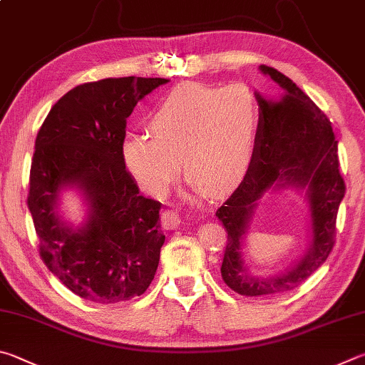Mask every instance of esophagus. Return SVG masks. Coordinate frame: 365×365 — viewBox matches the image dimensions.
<instances>
[{"label":"esophagus","instance_id":"1","mask_svg":"<svg viewBox=\"0 0 365 365\" xmlns=\"http://www.w3.org/2000/svg\"><path fill=\"white\" fill-rule=\"evenodd\" d=\"M179 225H181V216L176 212V210H166L162 215V226L165 229H176Z\"/></svg>","mask_w":365,"mask_h":365}]
</instances>
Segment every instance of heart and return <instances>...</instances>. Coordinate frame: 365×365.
<instances>
[{
    "label": "heart",
    "instance_id": "obj_1",
    "mask_svg": "<svg viewBox=\"0 0 365 365\" xmlns=\"http://www.w3.org/2000/svg\"><path fill=\"white\" fill-rule=\"evenodd\" d=\"M150 136L123 143V162L150 195H163L181 171L208 194L244 181L255 157L258 106L247 88L179 85L147 117Z\"/></svg>",
    "mask_w": 365,
    "mask_h": 365
}]
</instances>
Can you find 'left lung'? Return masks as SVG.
Masks as SVG:
<instances>
[{
    "label": "left lung",
    "mask_w": 365,
    "mask_h": 365,
    "mask_svg": "<svg viewBox=\"0 0 365 365\" xmlns=\"http://www.w3.org/2000/svg\"><path fill=\"white\" fill-rule=\"evenodd\" d=\"M259 72L280 86L277 98L255 93L259 107L255 157L240 186L216 212L227 231L222 280L239 295L272 297L293 290L321 267L334 248L338 207L344 182L338 170V140L325 113L279 70ZM290 190L309 210L310 244L282 273L259 277L245 261V239L260 199Z\"/></svg>",
    "instance_id": "left-lung-1"
}]
</instances>
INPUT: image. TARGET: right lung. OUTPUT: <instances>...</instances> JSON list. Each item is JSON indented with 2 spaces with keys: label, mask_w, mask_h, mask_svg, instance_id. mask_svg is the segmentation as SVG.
I'll use <instances>...</instances> for the list:
<instances>
[{
  "label": "right lung",
  "mask_w": 365,
  "mask_h": 365,
  "mask_svg": "<svg viewBox=\"0 0 365 365\" xmlns=\"http://www.w3.org/2000/svg\"><path fill=\"white\" fill-rule=\"evenodd\" d=\"M166 78L85 83L51 108L35 140L29 210L49 271L94 303L143 295L155 276L165 235L162 203L145 199L126 171V118ZM73 190L86 207L80 225L65 218L61 197Z\"/></svg>",
  "instance_id": "right-lung-1"
}]
</instances>
